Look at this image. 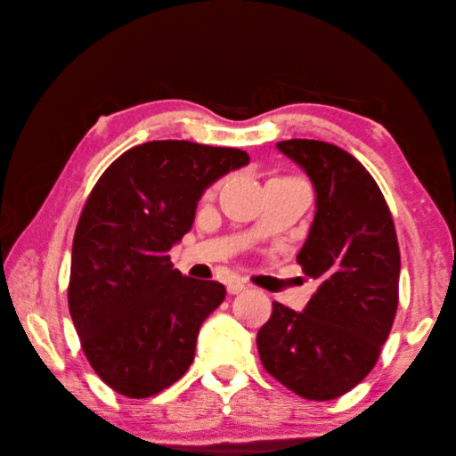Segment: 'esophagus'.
<instances>
[{
    "label": "esophagus",
    "mask_w": 456,
    "mask_h": 456,
    "mask_svg": "<svg viewBox=\"0 0 456 456\" xmlns=\"http://www.w3.org/2000/svg\"><path fill=\"white\" fill-rule=\"evenodd\" d=\"M245 289H247V285H245V281H243V279H231L229 283H227V291H229L231 295L243 293Z\"/></svg>",
    "instance_id": "1"
}]
</instances>
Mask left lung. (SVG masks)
Here are the masks:
<instances>
[{"label": "left lung", "instance_id": "left-lung-1", "mask_svg": "<svg viewBox=\"0 0 456 456\" xmlns=\"http://www.w3.org/2000/svg\"><path fill=\"white\" fill-rule=\"evenodd\" d=\"M279 151L301 165L317 191V213L297 263L319 279L303 313L273 303L256 333L265 370L309 401H330L379 361L399 305L401 253L383 193L351 153L314 139Z\"/></svg>", "mask_w": 456, "mask_h": 456}]
</instances>
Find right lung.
I'll list each match as a JSON object with an SVG mask.
<instances>
[{"mask_svg": "<svg viewBox=\"0 0 456 456\" xmlns=\"http://www.w3.org/2000/svg\"><path fill=\"white\" fill-rule=\"evenodd\" d=\"M247 163L241 149L165 139L127 149L91 189L68 303L89 365L119 395L153 396L193 362L201 322L225 287L183 277L169 249L191 229L205 189Z\"/></svg>", "mask_w": 456, "mask_h": 456, "instance_id": "obj_1", "label": "right lung"}]
</instances>
